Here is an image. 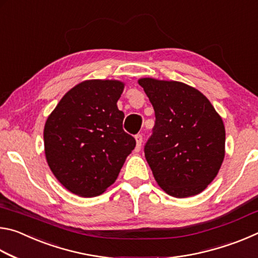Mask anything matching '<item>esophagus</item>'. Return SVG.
Returning a JSON list of instances; mask_svg holds the SVG:
<instances>
[{"mask_svg":"<svg viewBox=\"0 0 258 258\" xmlns=\"http://www.w3.org/2000/svg\"><path fill=\"white\" fill-rule=\"evenodd\" d=\"M135 141H137V151H139L141 149V146H142V141H143V138L141 134H138L135 135Z\"/></svg>","mask_w":258,"mask_h":258,"instance_id":"34e87169","label":"esophagus"}]
</instances>
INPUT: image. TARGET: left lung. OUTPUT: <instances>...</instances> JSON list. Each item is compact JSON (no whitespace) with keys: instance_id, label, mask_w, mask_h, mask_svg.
<instances>
[{"instance_id":"1","label":"left lung","mask_w":258,"mask_h":258,"mask_svg":"<svg viewBox=\"0 0 258 258\" xmlns=\"http://www.w3.org/2000/svg\"><path fill=\"white\" fill-rule=\"evenodd\" d=\"M155 109L154 133L145 156L156 182L175 198L192 197L211 184L225 156V127L211 101L182 82L138 81Z\"/></svg>"}]
</instances>
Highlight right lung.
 <instances>
[{
  "label": "right lung",
  "mask_w": 258,
  "mask_h": 258,
  "mask_svg": "<svg viewBox=\"0 0 258 258\" xmlns=\"http://www.w3.org/2000/svg\"><path fill=\"white\" fill-rule=\"evenodd\" d=\"M125 83L83 81L68 91L44 126L47 165L68 191L90 198L103 194L118 177L135 139L123 130L117 101Z\"/></svg>",
  "instance_id": "right-lung-1"
}]
</instances>
